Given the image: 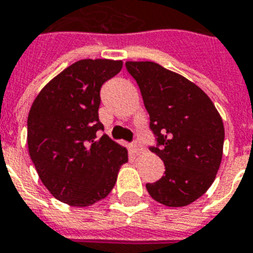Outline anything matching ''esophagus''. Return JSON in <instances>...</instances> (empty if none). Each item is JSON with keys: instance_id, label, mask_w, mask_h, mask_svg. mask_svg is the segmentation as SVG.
I'll return each instance as SVG.
<instances>
[{"instance_id": "obj_1", "label": "esophagus", "mask_w": 253, "mask_h": 253, "mask_svg": "<svg viewBox=\"0 0 253 253\" xmlns=\"http://www.w3.org/2000/svg\"><path fill=\"white\" fill-rule=\"evenodd\" d=\"M132 150H133V152H134V153L137 154V156H138V154L144 153L145 149L142 148V145H141L140 142H134V144L132 145Z\"/></svg>"}]
</instances>
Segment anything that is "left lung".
Masks as SVG:
<instances>
[{"mask_svg":"<svg viewBox=\"0 0 253 253\" xmlns=\"http://www.w3.org/2000/svg\"><path fill=\"white\" fill-rule=\"evenodd\" d=\"M140 87L165 175L146 183L150 197L168 207L187 206L210 189L220 168L223 120L197 84L156 62H126Z\"/></svg>","mask_w":253,"mask_h":253,"instance_id":"obj_1","label":"left lung"}]
</instances>
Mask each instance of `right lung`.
Returning <instances> with one entry per match:
<instances>
[{"label":"right lung","instance_id":"obj_1","mask_svg":"<svg viewBox=\"0 0 253 253\" xmlns=\"http://www.w3.org/2000/svg\"><path fill=\"white\" fill-rule=\"evenodd\" d=\"M123 60L83 59L41 89L27 116V146L37 173L58 201L87 207L104 199L128 162V150L99 121L100 88Z\"/></svg>","mask_w":253,"mask_h":253}]
</instances>
